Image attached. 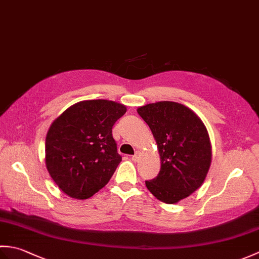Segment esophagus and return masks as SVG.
Instances as JSON below:
<instances>
[{"instance_id":"34e87169","label":"esophagus","mask_w":259,"mask_h":259,"mask_svg":"<svg viewBox=\"0 0 259 259\" xmlns=\"http://www.w3.org/2000/svg\"><path fill=\"white\" fill-rule=\"evenodd\" d=\"M131 159H133V161H138L139 155H138V153H136V155H134L133 157H131Z\"/></svg>"}]
</instances>
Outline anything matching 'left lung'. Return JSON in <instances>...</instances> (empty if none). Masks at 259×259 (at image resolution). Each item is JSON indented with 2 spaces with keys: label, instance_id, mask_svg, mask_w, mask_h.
Here are the masks:
<instances>
[{
  "label": "left lung",
  "instance_id": "obj_1",
  "mask_svg": "<svg viewBox=\"0 0 259 259\" xmlns=\"http://www.w3.org/2000/svg\"><path fill=\"white\" fill-rule=\"evenodd\" d=\"M155 137L161 168L148 190L157 199L176 203L202 185L211 162V145L205 124L184 104L160 101L138 108Z\"/></svg>",
  "mask_w": 259,
  "mask_h": 259
}]
</instances>
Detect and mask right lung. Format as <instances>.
I'll list each match as a JSON object with an SVG mask.
<instances>
[{"mask_svg":"<svg viewBox=\"0 0 259 259\" xmlns=\"http://www.w3.org/2000/svg\"><path fill=\"white\" fill-rule=\"evenodd\" d=\"M125 111L114 101L87 100L53 121L46 138V163L64 194L88 199L109 183L121 161L112 126Z\"/></svg>","mask_w":259,"mask_h":259,"instance_id":"right-lung-1","label":"right lung"}]
</instances>
